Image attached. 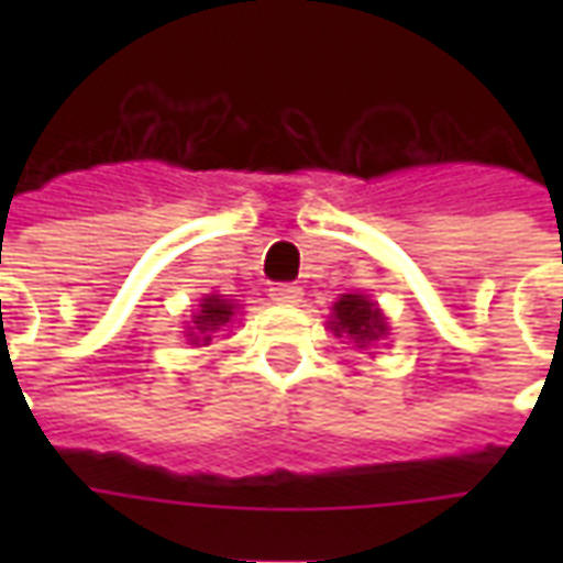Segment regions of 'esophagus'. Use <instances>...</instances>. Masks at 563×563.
Here are the masks:
<instances>
[{"label": "esophagus", "mask_w": 563, "mask_h": 563, "mask_svg": "<svg viewBox=\"0 0 563 563\" xmlns=\"http://www.w3.org/2000/svg\"><path fill=\"white\" fill-rule=\"evenodd\" d=\"M268 295H272V300H277V303H298L303 291H300V286H295V283H277V286L268 289Z\"/></svg>", "instance_id": "esophagus-1"}]
</instances>
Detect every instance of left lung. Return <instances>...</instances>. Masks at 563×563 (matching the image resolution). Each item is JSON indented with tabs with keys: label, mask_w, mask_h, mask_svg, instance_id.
Segmentation results:
<instances>
[{
	"label": "left lung",
	"mask_w": 563,
	"mask_h": 563,
	"mask_svg": "<svg viewBox=\"0 0 563 563\" xmlns=\"http://www.w3.org/2000/svg\"><path fill=\"white\" fill-rule=\"evenodd\" d=\"M335 335H347L356 344H371L385 333L383 312L362 295H342L330 321Z\"/></svg>",
	"instance_id": "obj_1"
}]
</instances>
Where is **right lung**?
Segmentation results:
<instances>
[{
    "mask_svg": "<svg viewBox=\"0 0 563 563\" xmlns=\"http://www.w3.org/2000/svg\"><path fill=\"white\" fill-rule=\"evenodd\" d=\"M230 318H233V303L210 295V298H203L201 312L195 316V327H198L201 333H216V330H221V327L228 324ZM207 339H210V335H203V342H207Z\"/></svg>",
    "mask_w": 563,
    "mask_h": 563,
    "instance_id": "right-lung-1",
    "label": "right lung"
}]
</instances>
